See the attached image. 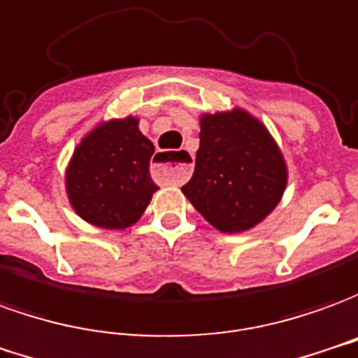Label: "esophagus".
I'll list each match as a JSON object with an SVG mask.
<instances>
[{"instance_id": "esophagus-1", "label": "esophagus", "mask_w": 358, "mask_h": 358, "mask_svg": "<svg viewBox=\"0 0 358 358\" xmlns=\"http://www.w3.org/2000/svg\"><path fill=\"white\" fill-rule=\"evenodd\" d=\"M192 154L179 150L177 154H159L154 164V173L169 183H183L191 177Z\"/></svg>"}]
</instances>
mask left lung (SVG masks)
Segmentation results:
<instances>
[{
  "label": "left lung",
  "mask_w": 358,
  "mask_h": 358,
  "mask_svg": "<svg viewBox=\"0 0 358 358\" xmlns=\"http://www.w3.org/2000/svg\"><path fill=\"white\" fill-rule=\"evenodd\" d=\"M194 173L181 191L215 229L239 233L278 206L287 169L262 123L243 110L200 119Z\"/></svg>",
  "instance_id": "8db88e82"
}]
</instances>
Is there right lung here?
Wrapping results in <instances>:
<instances>
[{
  "mask_svg": "<svg viewBox=\"0 0 358 358\" xmlns=\"http://www.w3.org/2000/svg\"><path fill=\"white\" fill-rule=\"evenodd\" d=\"M154 144L134 117L94 129L73 154L67 192L77 214L103 229H125L148 206L158 185L150 177Z\"/></svg>",
  "mask_w": 358,
  "mask_h": 358,
  "instance_id": "add662e5",
  "label": "right lung"
}]
</instances>
